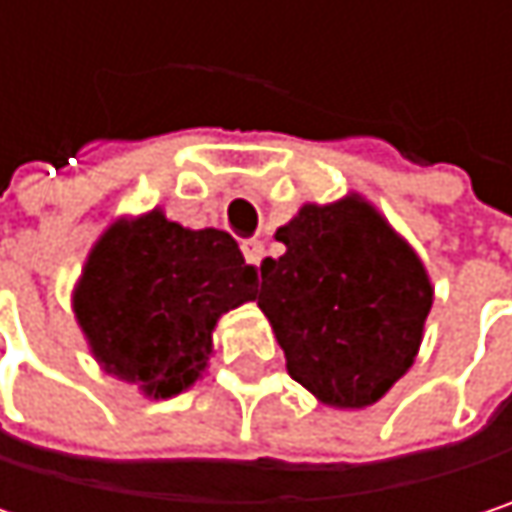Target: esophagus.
<instances>
[{
	"instance_id": "1",
	"label": "esophagus",
	"mask_w": 512,
	"mask_h": 512,
	"mask_svg": "<svg viewBox=\"0 0 512 512\" xmlns=\"http://www.w3.org/2000/svg\"><path fill=\"white\" fill-rule=\"evenodd\" d=\"M243 255H246V260L252 263V266H260V260H263V243L260 240H243Z\"/></svg>"
}]
</instances>
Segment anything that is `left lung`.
Here are the masks:
<instances>
[{"label":"left lung","instance_id":"1","mask_svg":"<svg viewBox=\"0 0 512 512\" xmlns=\"http://www.w3.org/2000/svg\"><path fill=\"white\" fill-rule=\"evenodd\" d=\"M275 240L287 252L260 263L255 299L287 373L329 406L376 403L418 356L433 305L424 263L358 195L305 204Z\"/></svg>","mask_w":512,"mask_h":512}]
</instances>
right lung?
<instances>
[{
	"label": "right lung",
	"mask_w": 512,
	"mask_h": 512,
	"mask_svg": "<svg viewBox=\"0 0 512 512\" xmlns=\"http://www.w3.org/2000/svg\"><path fill=\"white\" fill-rule=\"evenodd\" d=\"M255 281L231 234L189 231L154 210L100 237L73 308L109 373L174 397L207 367L216 320L255 299Z\"/></svg>",
	"instance_id": "right-lung-1"
}]
</instances>
